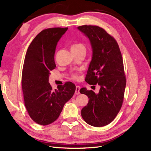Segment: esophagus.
Returning a JSON list of instances; mask_svg holds the SVG:
<instances>
[{"instance_id": "obj_1", "label": "esophagus", "mask_w": 151, "mask_h": 151, "mask_svg": "<svg viewBox=\"0 0 151 151\" xmlns=\"http://www.w3.org/2000/svg\"><path fill=\"white\" fill-rule=\"evenodd\" d=\"M80 86H76V90H75V94H80Z\"/></svg>"}]
</instances>
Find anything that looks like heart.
<instances>
[{
  "label": "heart",
  "instance_id": "b5f03b06",
  "mask_svg": "<svg viewBox=\"0 0 151 151\" xmlns=\"http://www.w3.org/2000/svg\"><path fill=\"white\" fill-rule=\"evenodd\" d=\"M83 46V45L82 44H78V45H73L72 46ZM72 78L75 79V80L77 79V78H78V75H77L76 73H74V74H73L72 75Z\"/></svg>",
  "mask_w": 151,
  "mask_h": 151
}]
</instances>
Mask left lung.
<instances>
[{
    "label": "left lung",
    "instance_id": "1",
    "mask_svg": "<svg viewBox=\"0 0 151 151\" xmlns=\"http://www.w3.org/2000/svg\"><path fill=\"white\" fill-rule=\"evenodd\" d=\"M89 39L92 57L86 77L90 85H99L98 94L82 88L89 98L81 115L88 124L102 127L112 122L122 105L126 84L122 54L117 42L105 29L96 25L78 27Z\"/></svg>",
    "mask_w": 151,
    "mask_h": 151
}]
</instances>
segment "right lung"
<instances>
[{"label": "right lung", "instance_id": "add662e5", "mask_svg": "<svg viewBox=\"0 0 151 151\" xmlns=\"http://www.w3.org/2000/svg\"><path fill=\"white\" fill-rule=\"evenodd\" d=\"M68 27L46 29L39 33L27 51L22 75V88L28 114L38 124H50L59 118L65 103L74 94L76 86L67 82L53 90L48 82L58 41Z\"/></svg>", "mask_w": 151, "mask_h": 151}]
</instances>
